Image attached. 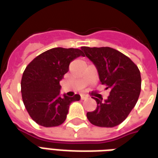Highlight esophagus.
<instances>
[{"label": "esophagus", "instance_id": "esophagus-1", "mask_svg": "<svg viewBox=\"0 0 158 158\" xmlns=\"http://www.w3.org/2000/svg\"><path fill=\"white\" fill-rule=\"evenodd\" d=\"M81 99H88V96L85 94H81Z\"/></svg>", "mask_w": 158, "mask_h": 158}]
</instances>
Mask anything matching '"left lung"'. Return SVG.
Wrapping results in <instances>:
<instances>
[{
	"mask_svg": "<svg viewBox=\"0 0 158 158\" xmlns=\"http://www.w3.org/2000/svg\"><path fill=\"white\" fill-rule=\"evenodd\" d=\"M81 49L97 68L100 82L110 89V95L104 101L93 97L97 108L87 113L88 121L98 127L117 126L138 101L141 90L139 70L128 57L109 47H81Z\"/></svg>",
	"mask_w": 158,
	"mask_h": 158,
	"instance_id": "left-lung-1",
	"label": "left lung"
}]
</instances>
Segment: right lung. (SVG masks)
Returning a JSON list of instances; mask_svg holds the SVG:
<instances>
[{
	"mask_svg": "<svg viewBox=\"0 0 158 158\" xmlns=\"http://www.w3.org/2000/svg\"><path fill=\"white\" fill-rule=\"evenodd\" d=\"M80 56H84L80 49L55 48L38 55L25 68L21 80L22 99L37 124L47 127L61 125L70 104L80 100L79 94L61 97L59 85L70 62Z\"/></svg>",
	"mask_w": 158,
	"mask_h": 158,
	"instance_id": "1",
	"label": "right lung"
}]
</instances>
